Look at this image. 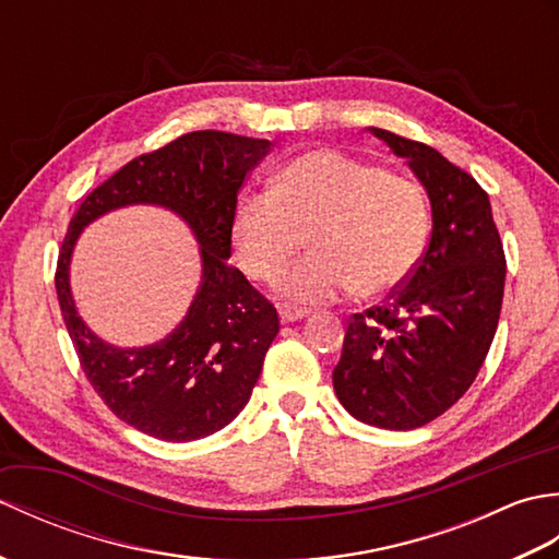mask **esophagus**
<instances>
[{
	"mask_svg": "<svg viewBox=\"0 0 559 559\" xmlns=\"http://www.w3.org/2000/svg\"><path fill=\"white\" fill-rule=\"evenodd\" d=\"M278 314H281V322H298V319H305L307 314H310V310H307V307L290 305V302H281Z\"/></svg>",
	"mask_w": 559,
	"mask_h": 559,
	"instance_id": "obj_1",
	"label": "esophagus"
}]
</instances>
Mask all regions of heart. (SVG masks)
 <instances>
[{
    "label": "heart",
    "mask_w": 559,
    "mask_h": 559,
    "mask_svg": "<svg viewBox=\"0 0 559 559\" xmlns=\"http://www.w3.org/2000/svg\"><path fill=\"white\" fill-rule=\"evenodd\" d=\"M432 230L425 189L411 177L341 151L317 148L273 175L271 192L247 194L233 218V249L252 281H278L307 242L314 252L283 281L300 302L355 290L377 298L418 269Z\"/></svg>",
    "instance_id": "obj_1"
}]
</instances>
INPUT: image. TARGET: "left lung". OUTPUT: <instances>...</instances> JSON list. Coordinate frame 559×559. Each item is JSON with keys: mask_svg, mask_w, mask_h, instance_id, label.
<instances>
[{"mask_svg": "<svg viewBox=\"0 0 559 559\" xmlns=\"http://www.w3.org/2000/svg\"><path fill=\"white\" fill-rule=\"evenodd\" d=\"M427 189L432 233L413 276L353 314L334 389L353 418L415 430L466 394L500 322L507 259L488 192L432 146L372 127Z\"/></svg>", "mask_w": 559, "mask_h": 559, "instance_id": "8db88e82", "label": "left lung"}]
</instances>
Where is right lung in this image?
<instances>
[{
  "label": "right lung",
  "instance_id": "obj_1",
  "mask_svg": "<svg viewBox=\"0 0 559 559\" xmlns=\"http://www.w3.org/2000/svg\"><path fill=\"white\" fill-rule=\"evenodd\" d=\"M271 148L269 139L192 132L129 160L81 201L59 249L55 288L81 370L117 418L163 442L218 432L245 408L278 312L228 264L237 192ZM127 203H158L190 223L202 245V286L183 324L146 349H115L80 322L68 259L83 224Z\"/></svg>",
  "mask_w": 559,
  "mask_h": 559
}]
</instances>
